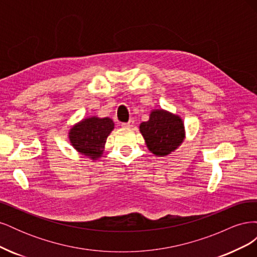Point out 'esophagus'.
Instances as JSON below:
<instances>
[{
    "instance_id": "obj_1",
    "label": "esophagus",
    "mask_w": 257,
    "mask_h": 257,
    "mask_svg": "<svg viewBox=\"0 0 257 257\" xmlns=\"http://www.w3.org/2000/svg\"><path fill=\"white\" fill-rule=\"evenodd\" d=\"M134 123H135V121L133 120V119H131L128 122H126V123H122V126H125V127H132L134 125Z\"/></svg>"
}]
</instances>
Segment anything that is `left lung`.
<instances>
[{"label":"left lung","instance_id":"left-lung-1","mask_svg":"<svg viewBox=\"0 0 257 257\" xmlns=\"http://www.w3.org/2000/svg\"><path fill=\"white\" fill-rule=\"evenodd\" d=\"M148 149L155 155L169 154L183 142L184 125L178 115L164 110H153L150 119L139 126Z\"/></svg>","mask_w":257,"mask_h":257}]
</instances>
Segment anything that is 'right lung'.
Masks as SVG:
<instances>
[{
  "label": "right lung",
  "mask_w": 257,
  "mask_h": 257,
  "mask_svg": "<svg viewBox=\"0 0 257 257\" xmlns=\"http://www.w3.org/2000/svg\"><path fill=\"white\" fill-rule=\"evenodd\" d=\"M113 125L109 118L92 116L84 119L69 131V141L76 150L96 160L102 155L106 139L113 130Z\"/></svg>",
  "instance_id": "obj_1"
}]
</instances>
